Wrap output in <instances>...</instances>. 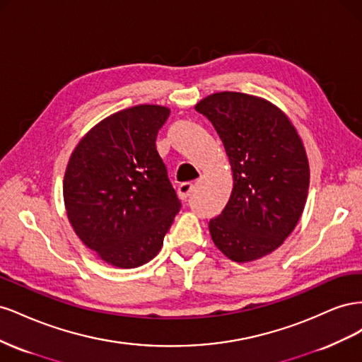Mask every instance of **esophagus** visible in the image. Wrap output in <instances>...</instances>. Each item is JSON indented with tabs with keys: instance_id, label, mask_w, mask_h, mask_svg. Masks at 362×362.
I'll return each mask as SVG.
<instances>
[{
	"instance_id": "34e87169",
	"label": "esophagus",
	"mask_w": 362,
	"mask_h": 362,
	"mask_svg": "<svg viewBox=\"0 0 362 362\" xmlns=\"http://www.w3.org/2000/svg\"><path fill=\"white\" fill-rule=\"evenodd\" d=\"M193 189H194L193 182H182V184H180V187H178V196L181 199H187Z\"/></svg>"
}]
</instances>
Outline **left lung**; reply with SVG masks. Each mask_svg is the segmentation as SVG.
Wrapping results in <instances>:
<instances>
[{
    "label": "left lung",
    "mask_w": 362,
    "mask_h": 362,
    "mask_svg": "<svg viewBox=\"0 0 362 362\" xmlns=\"http://www.w3.org/2000/svg\"><path fill=\"white\" fill-rule=\"evenodd\" d=\"M225 146L233 192L208 228L217 249L247 262L278 249L298 225L310 187V163L298 131L275 104L218 92L194 105Z\"/></svg>",
    "instance_id": "left-lung-1"
}]
</instances>
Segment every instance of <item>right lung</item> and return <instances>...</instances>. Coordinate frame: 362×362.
Wrapping results in <instances>:
<instances>
[{
  "label": "right lung",
  "mask_w": 362,
  "mask_h": 362,
  "mask_svg": "<svg viewBox=\"0 0 362 362\" xmlns=\"http://www.w3.org/2000/svg\"><path fill=\"white\" fill-rule=\"evenodd\" d=\"M170 110L140 104L96 124L75 146L63 180L69 223L107 264L154 258L181 204L156 146Z\"/></svg>",
  "instance_id": "1"
}]
</instances>
